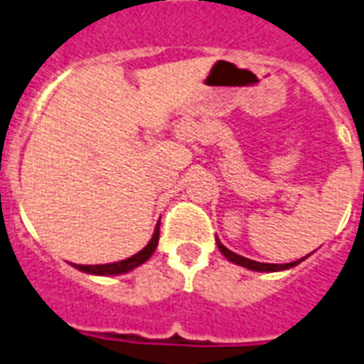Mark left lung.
<instances>
[{"label":"left lung","instance_id":"1","mask_svg":"<svg viewBox=\"0 0 364 364\" xmlns=\"http://www.w3.org/2000/svg\"><path fill=\"white\" fill-rule=\"evenodd\" d=\"M216 244H218V250H220L222 255H224L226 259L232 261V263H236V265H242V267L252 269V271H282V269L294 267V265H298V263L302 261V259H298V261H292V263H282V265H274V263H259V261H252V259H247V257L237 255V253L230 252L228 247H224L218 240H216Z\"/></svg>","mask_w":364,"mask_h":364}]
</instances>
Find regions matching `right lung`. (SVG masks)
<instances>
[{"label": "right lung", "mask_w": 364, "mask_h": 364, "mask_svg": "<svg viewBox=\"0 0 364 364\" xmlns=\"http://www.w3.org/2000/svg\"><path fill=\"white\" fill-rule=\"evenodd\" d=\"M158 240H159V224L156 232H154V236L148 242V245L144 247L142 252H138L132 257H128L124 261H119V263H107V265H75V267L80 269V271H85V273L91 274H120V273H127V271H132L138 265H142L144 261H148L151 257V253L156 252V247H158Z\"/></svg>", "instance_id": "obj_1"}]
</instances>
